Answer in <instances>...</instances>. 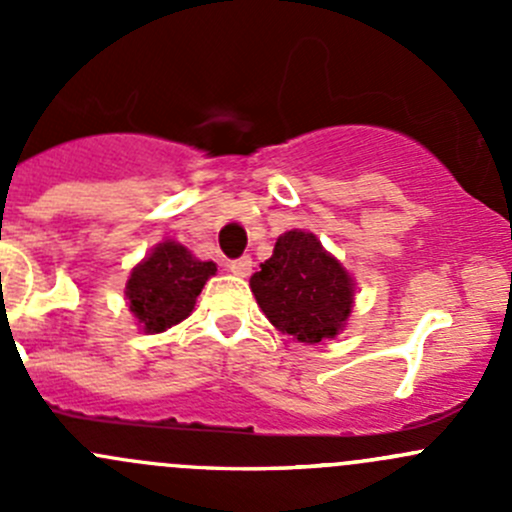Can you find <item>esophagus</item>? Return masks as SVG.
I'll list each match as a JSON object with an SVG mask.
<instances>
[{
	"mask_svg": "<svg viewBox=\"0 0 512 512\" xmlns=\"http://www.w3.org/2000/svg\"><path fill=\"white\" fill-rule=\"evenodd\" d=\"M227 270L237 277H247L252 272V260L250 257H240V260H232L227 262Z\"/></svg>",
	"mask_w": 512,
	"mask_h": 512,
	"instance_id": "34e87169",
	"label": "esophagus"
}]
</instances>
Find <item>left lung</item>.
Segmentation results:
<instances>
[{
  "instance_id": "obj_1",
  "label": "left lung",
  "mask_w": 512,
  "mask_h": 512,
  "mask_svg": "<svg viewBox=\"0 0 512 512\" xmlns=\"http://www.w3.org/2000/svg\"><path fill=\"white\" fill-rule=\"evenodd\" d=\"M260 267L250 277V289L277 332L304 344H319L344 332L354 309L356 282L314 232H282L272 257Z\"/></svg>"
}]
</instances>
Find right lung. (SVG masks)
Listing matches in <instances>:
<instances>
[{"label":"right lung","instance_id":"add662e5","mask_svg":"<svg viewBox=\"0 0 512 512\" xmlns=\"http://www.w3.org/2000/svg\"><path fill=\"white\" fill-rule=\"evenodd\" d=\"M218 272L213 260H198L185 245L163 240L128 275V309L138 329L160 334L190 317L205 282Z\"/></svg>","mask_w":512,"mask_h":512}]
</instances>
